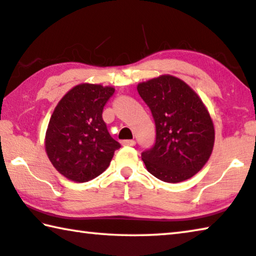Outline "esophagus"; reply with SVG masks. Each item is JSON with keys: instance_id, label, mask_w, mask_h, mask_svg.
I'll use <instances>...</instances> for the list:
<instances>
[{"instance_id": "obj_1", "label": "esophagus", "mask_w": 256, "mask_h": 256, "mask_svg": "<svg viewBox=\"0 0 256 256\" xmlns=\"http://www.w3.org/2000/svg\"><path fill=\"white\" fill-rule=\"evenodd\" d=\"M122 145L124 146H135L136 142L132 140H122Z\"/></svg>"}]
</instances>
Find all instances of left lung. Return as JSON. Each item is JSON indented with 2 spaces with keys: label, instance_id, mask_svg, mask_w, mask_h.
I'll use <instances>...</instances> for the list:
<instances>
[{
  "label": "left lung",
  "instance_id": "8db88e82",
  "mask_svg": "<svg viewBox=\"0 0 256 256\" xmlns=\"http://www.w3.org/2000/svg\"><path fill=\"white\" fill-rule=\"evenodd\" d=\"M156 122V143L142 153L148 172L164 182L191 178L213 152L215 130L205 104L190 86L164 74L137 84Z\"/></svg>",
  "mask_w": 256,
  "mask_h": 256
}]
</instances>
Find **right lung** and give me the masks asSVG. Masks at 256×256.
<instances>
[{
    "mask_svg": "<svg viewBox=\"0 0 256 256\" xmlns=\"http://www.w3.org/2000/svg\"><path fill=\"white\" fill-rule=\"evenodd\" d=\"M113 87L80 84L60 100L46 132V156L64 178L84 183L106 168L120 144L110 135L102 113Z\"/></svg>",
    "mask_w": 256,
    "mask_h": 256,
    "instance_id": "1",
    "label": "right lung"
}]
</instances>
